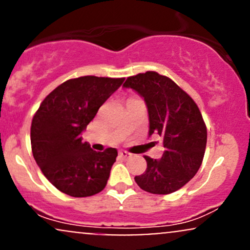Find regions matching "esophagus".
<instances>
[{"mask_svg":"<svg viewBox=\"0 0 250 250\" xmlns=\"http://www.w3.org/2000/svg\"><path fill=\"white\" fill-rule=\"evenodd\" d=\"M119 155H120V157H121V159H123V160H127L131 156V154L128 153V151H125V150H121L119 153Z\"/></svg>","mask_w":250,"mask_h":250,"instance_id":"esophagus-1","label":"esophagus"}]
</instances>
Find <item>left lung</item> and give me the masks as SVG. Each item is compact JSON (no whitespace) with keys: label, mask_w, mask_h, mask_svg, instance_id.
<instances>
[{"label":"left lung","mask_w":250,"mask_h":250,"mask_svg":"<svg viewBox=\"0 0 250 250\" xmlns=\"http://www.w3.org/2000/svg\"><path fill=\"white\" fill-rule=\"evenodd\" d=\"M145 99L149 115V136L163 141L161 159L145 156L147 169L135 182L151 194L179 190L197 173L205 156L207 128L194 100L167 76L147 71L123 83Z\"/></svg>","instance_id":"obj_1"}]
</instances>
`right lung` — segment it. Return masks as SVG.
I'll return each instance as SVG.
<instances>
[{"label":"right lung","instance_id":"right-lung-1","mask_svg":"<svg viewBox=\"0 0 250 250\" xmlns=\"http://www.w3.org/2000/svg\"><path fill=\"white\" fill-rule=\"evenodd\" d=\"M125 79L81 76L63 82L33 117L31 150L43 175L62 193L87 197L104 189L117 150L95 151L82 131Z\"/></svg>","mask_w":250,"mask_h":250}]
</instances>
